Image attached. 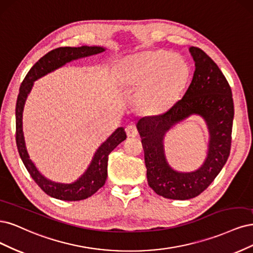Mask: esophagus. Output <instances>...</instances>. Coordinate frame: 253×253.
Here are the masks:
<instances>
[{
    "mask_svg": "<svg viewBox=\"0 0 253 253\" xmlns=\"http://www.w3.org/2000/svg\"><path fill=\"white\" fill-rule=\"evenodd\" d=\"M125 131H126V133H127V135H128L129 137H134V136H136L137 133H138L136 127H135L134 125H132V124L127 125L126 128H125Z\"/></svg>",
    "mask_w": 253,
    "mask_h": 253,
    "instance_id": "34e87169",
    "label": "esophagus"
}]
</instances>
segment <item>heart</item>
Returning a JSON list of instances; mask_svg holds the SVG:
<instances>
[{"label":"heart","instance_id":"heart-1","mask_svg":"<svg viewBox=\"0 0 253 253\" xmlns=\"http://www.w3.org/2000/svg\"><path fill=\"white\" fill-rule=\"evenodd\" d=\"M188 64L178 54L164 50L130 56L118 71L121 86L138 89L136 105L149 115L169 108L181 95L189 79Z\"/></svg>","mask_w":253,"mask_h":253}]
</instances>
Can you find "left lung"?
Returning a JSON list of instances; mask_svg holds the SVG:
<instances>
[{
    "label": "left lung",
    "instance_id": "left-lung-1",
    "mask_svg": "<svg viewBox=\"0 0 253 253\" xmlns=\"http://www.w3.org/2000/svg\"><path fill=\"white\" fill-rule=\"evenodd\" d=\"M195 70L182 100L161 116L142 118L136 128L142 137L148 185L157 194L171 200L198 197L213 182L230 153L234 116L231 88L217 65L198 47H190ZM191 115L201 116L208 125V157L190 173L174 170L167 162L164 137L176 124Z\"/></svg>",
    "mask_w": 253,
    "mask_h": 253
}]
</instances>
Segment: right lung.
I'll return each instance as SVG.
<instances>
[{
    "label": "right lung",
    "instance_id": "1",
    "mask_svg": "<svg viewBox=\"0 0 253 253\" xmlns=\"http://www.w3.org/2000/svg\"><path fill=\"white\" fill-rule=\"evenodd\" d=\"M106 50L103 46H81V47H60L46 53L41 58L24 79L20 87L15 120H17V146L20 157L28 170L29 174L45 193L51 198L62 201H81L91 197L105 184L107 178V164L109 153L117 146L126 140V132L123 127L116 129L107 140L103 142L94 152L90 164L85 172L75 182L65 184L49 180L40 172L35 163L31 161L26 147L25 136L23 131V112L27 96L37 80L50 73L67 63L83 59L86 56L99 54Z\"/></svg>",
    "mask_w": 253,
    "mask_h": 253
}]
</instances>
